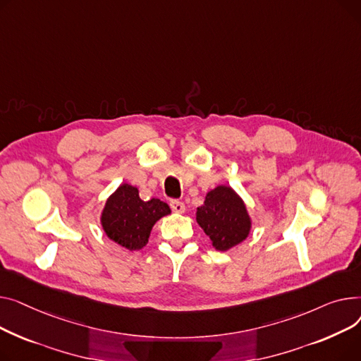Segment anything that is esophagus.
Instances as JSON below:
<instances>
[{
    "instance_id": "1",
    "label": "esophagus",
    "mask_w": 361,
    "mask_h": 361,
    "mask_svg": "<svg viewBox=\"0 0 361 361\" xmlns=\"http://www.w3.org/2000/svg\"><path fill=\"white\" fill-rule=\"evenodd\" d=\"M171 208H172L173 213H176V214L185 213V204L180 202V201H176V200L171 201Z\"/></svg>"
}]
</instances>
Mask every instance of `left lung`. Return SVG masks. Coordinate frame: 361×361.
Returning <instances> with one entry per match:
<instances>
[{
    "instance_id": "left-lung-1",
    "label": "left lung",
    "mask_w": 361,
    "mask_h": 361,
    "mask_svg": "<svg viewBox=\"0 0 361 361\" xmlns=\"http://www.w3.org/2000/svg\"><path fill=\"white\" fill-rule=\"evenodd\" d=\"M197 223L217 250H228L242 243L250 231V217L243 200L230 186L209 190L197 208Z\"/></svg>"
}]
</instances>
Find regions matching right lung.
I'll use <instances>...</instances> for the list:
<instances>
[{
    "label": "right lung",
    "instance_id": "obj_1",
    "mask_svg": "<svg viewBox=\"0 0 361 361\" xmlns=\"http://www.w3.org/2000/svg\"><path fill=\"white\" fill-rule=\"evenodd\" d=\"M171 214L169 205L157 198L142 201L138 189L122 183L108 198L102 211L100 223L111 240L125 249H142L156 221Z\"/></svg>",
    "mask_w": 361,
    "mask_h": 361
}]
</instances>
